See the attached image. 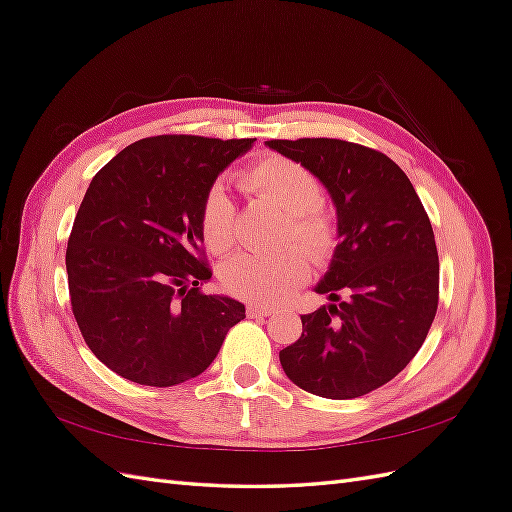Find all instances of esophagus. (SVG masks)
Wrapping results in <instances>:
<instances>
[{"mask_svg":"<svg viewBox=\"0 0 512 512\" xmlns=\"http://www.w3.org/2000/svg\"><path fill=\"white\" fill-rule=\"evenodd\" d=\"M271 314H275V307H271V305H256V303L247 305V316L250 318H265Z\"/></svg>","mask_w":512,"mask_h":512,"instance_id":"esophagus-1","label":"esophagus"}]
</instances>
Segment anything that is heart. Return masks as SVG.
<instances>
[{
	"label": "heart",
	"instance_id": "heart-1",
	"mask_svg": "<svg viewBox=\"0 0 512 512\" xmlns=\"http://www.w3.org/2000/svg\"><path fill=\"white\" fill-rule=\"evenodd\" d=\"M241 183L286 215V241H297L318 262L331 258L337 247V222L320 205L322 183L312 170L282 156H267L243 170ZM200 235L209 250L218 254L235 241V205L222 185H211L203 198ZM307 273L309 260L299 247L271 256L239 254L220 271L228 292L256 303L284 299Z\"/></svg>",
	"mask_w": 512,
	"mask_h": 512
}]
</instances>
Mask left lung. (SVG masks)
Masks as SVG:
<instances>
[{"label": "left lung", "mask_w": 512, "mask_h": 512, "mask_svg": "<svg viewBox=\"0 0 512 512\" xmlns=\"http://www.w3.org/2000/svg\"><path fill=\"white\" fill-rule=\"evenodd\" d=\"M265 145L312 170L337 213L339 243L314 288L331 303L301 316V337L280 352L286 376L327 399L380 389L414 359L438 309L440 262L421 198L376 149L339 138Z\"/></svg>", "instance_id": "8db88e82"}]
</instances>
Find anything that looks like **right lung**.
Instances as JSON below:
<instances>
[{"label": "right lung", "mask_w": 512, "mask_h": 512, "mask_svg": "<svg viewBox=\"0 0 512 512\" xmlns=\"http://www.w3.org/2000/svg\"><path fill=\"white\" fill-rule=\"evenodd\" d=\"M254 138L164 134L128 145L91 179L68 239L72 314L89 350L145 386L196 378L245 305L203 294L198 256L207 190Z\"/></svg>", "instance_id": "add662e5"}]
</instances>
